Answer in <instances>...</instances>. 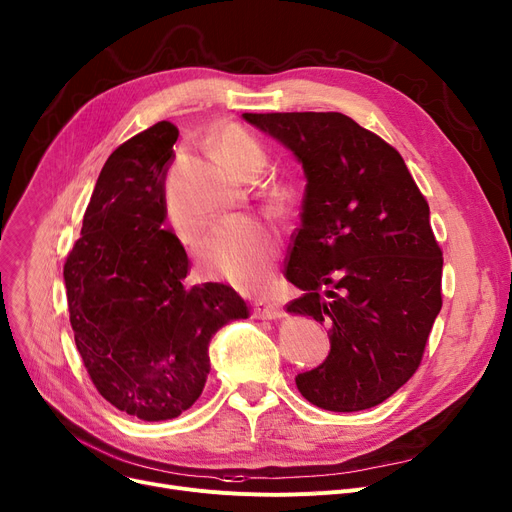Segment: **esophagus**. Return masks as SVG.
<instances>
[{"label":"esophagus","mask_w":512,"mask_h":512,"mask_svg":"<svg viewBox=\"0 0 512 512\" xmlns=\"http://www.w3.org/2000/svg\"><path fill=\"white\" fill-rule=\"evenodd\" d=\"M253 315L261 317V319H278L284 315V309L278 303H272L267 299H259L253 305Z\"/></svg>","instance_id":"obj_1"}]
</instances>
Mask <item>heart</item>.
Segmentation results:
<instances>
[{"label":"heart","mask_w":512,"mask_h":512,"mask_svg":"<svg viewBox=\"0 0 512 512\" xmlns=\"http://www.w3.org/2000/svg\"><path fill=\"white\" fill-rule=\"evenodd\" d=\"M213 147L224 159V164L238 176L261 170L265 164L263 147L251 134L236 126H224L215 132ZM168 215L174 232L180 238L191 240L199 232V226L188 222L172 201H168ZM276 255V230L263 220L249 218V215L224 220L199 245V263L203 272L224 278L236 286L263 284L270 276Z\"/></svg>","instance_id":"heart-1"}]
</instances>
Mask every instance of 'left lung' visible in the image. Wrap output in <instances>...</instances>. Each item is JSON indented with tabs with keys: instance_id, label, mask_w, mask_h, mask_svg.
Instances as JSON below:
<instances>
[{
	"instance_id": "1",
	"label": "left lung",
	"mask_w": 512,
	"mask_h": 512,
	"mask_svg": "<svg viewBox=\"0 0 512 512\" xmlns=\"http://www.w3.org/2000/svg\"><path fill=\"white\" fill-rule=\"evenodd\" d=\"M292 151L307 186L286 280V309L328 326L330 353L297 388L311 405L353 413L407 384L442 309V251L400 153L338 112L242 114Z\"/></svg>"
}]
</instances>
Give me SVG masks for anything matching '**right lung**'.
Returning <instances> with one entry per match:
<instances>
[{
    "label": "right lung",
    "mask_w": 512,
    "mask_h": 512,
    "mask_svg": "<svg viewBox=\"0 0 512 512\" xmlns=\"http://www.w3.org/2000/svg\"><path fill=\"white\" fill-rule=\"evenodd\" d=\"M176 139L174 124L157 122L107 157L64 265L74 342L95 388L143 421L191 409L213 334L249 317L232 286H184L186 251L164 228Z\"/></svg>",
    "instance_id": "add662e5"
}]
</instances>
